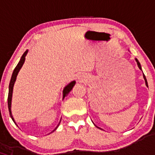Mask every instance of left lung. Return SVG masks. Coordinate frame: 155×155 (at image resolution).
Returning <instances> with one entry per match:
<instances>
[{"label": "left lung", "instance_id": "obj_1", "mask_svg": "<svg viewBox=\"0 0 155 155\" xmlns=\"http://www.w3.org/2000/svg\"><path fill=\"white\" fill-rule=\"evenodd\" d=\"M136 62H137V64H138V68H139L140 69V70H141V66H140V63H139V62H138V60H137V59H136ZM143 78H144L145 82H146V85H147V86L148 87V83H147V79H146V76H145L144 74H143Z\"/></svg>", "mask_w": 155, "mask_h": 155}]
</instances>
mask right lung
<instances>
[{
  "label": "right lung",
  "mask_w": 155,
  "mask_h": 155,
  "mask_svg": "<svg viewBox=\"0 0 155 155\" xmlns=\"http://www.w3.org/2000/svg\"><path fill=\"white\" fill-rule=\"evenodd\" d=\"M27 53H28V50H26L24 52V54H22V58H21L20 60H19V62L18 63V64L17 65V66L15 68V70H14L13 71V74H12V78H11V81H10V83H9V87H8V111H9V114H10V117H12V120L15 122V120H14V118L13 117H12V111H11V106H12V92H13V87H14V84H15V82L16 81V78H17V74H18V73L19 71V70H20V68H22L23 63H24L25 62V56L27 54ZM76 84V81H72V82H71L69 84H68L66 87H65V89H64L63 90V98L65 97V96H67L68 95V93L70 92L71 90H72L73 87ZM59 125V124H58ZM58 125L57 126V127L55 128L56 130L58 128ZM53 130V131H54Z\"/></svg>",
  "instance_id": "obj_1"
}]
</instances>
